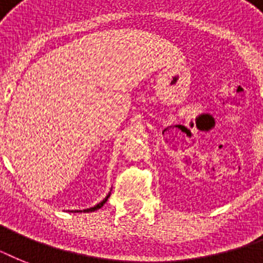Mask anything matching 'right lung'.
Masks as SVG:
<instances>
[{
  "mask_svg": "<svg viewBox=\"0 0 263 263\" xmlns=\"http://www.w3.org/2000/svg\"><path fill=\"white\" fill-rule=\"evenodd\" d=\"M109 196H110V194H109V195H106V198H105V199H103V200H101V202H99L98 204H95L94 208L86 209V210H83V212L88 213V212H95V210H98V209H101V208H102V206H103V204H105V202H106L107 198H109ZM80 212H82V210H80Z\"/></svg>",
  "mask_w": 263,
  "mask_h": 263,
  "instance_id": "add662e5",
  "label": "right lung"
}]
</instances>
